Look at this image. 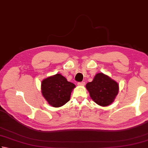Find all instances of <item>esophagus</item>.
Listing matches in <instances>:
<instances>
[{
	"mask_svg": "<svg viewBox=\"0 0 148 148\" xmlns=\"http://www.w3.org/2000/svg\"><path fill=\"white\" fill-rule=\"evenodd\" d=\"M85 85V83L83 82H79L77 83V85H79V86H84Z\"/></svg>",
	"mask_w": 148,
	"mask_h": 148,
	"instance_id": "1",
	"label": "esophagus"
}]
</instances>
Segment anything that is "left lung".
<instances>
[{
    "mask_svg": "<svg viewBox=\"0 0 148 148\" xmlns=\"http://www.w3.org/2000/svg\"><path fill=\"white\" fill-rule=\"evenodd\" d=\"M91 99L101 106H107L114 102L119 92V84L110 77L100 72L86 85Z\"/></svg>",
    "mask_w": 148,
    "mask_h": 148,
    "instance_id": "left-lung-1",
    "label": "left lung"
}]
</instances>
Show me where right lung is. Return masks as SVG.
Returning a JSON list of instances; mask_svg holds the SVG:
<instances>
[{
	"instance_id": "1",
	"label": "right lung",
	"mask_w": 148,
	"mask_h": 148,
	"mask_svg": "<svg viewBox=\"0 0 148 148\" xmlns=\"http://www.w3.org/2000/svg\"><path fill=\"white\" fill-rule=\"evenodd\" d=\"M76 87L62 74H56L43 79L41 90L43 97L51 106L58 108L70 100L71 92Z\"/></svg>"
}]
</instances>
